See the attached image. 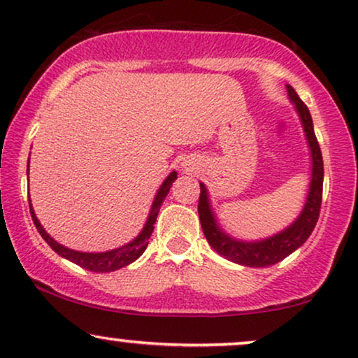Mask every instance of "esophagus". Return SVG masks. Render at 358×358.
Segmentation results:
<instances>
[{
  "label": "esophagus",
  "mask_w": 358,
  "mask_h": 358,
  "mask_svg": "<svg viewBox=\"0 0 358 358\" xmlns=\"http://www.w3.org/2000/svg\"><path fill=\"white\" fill-rule=\"evenodd\" d=\"M186 165H188V167H185V169L189 170V172H193V167H189V164H186Z\"/></svg>",
  "instance_id": "esophagus-1"
}]
</instances>
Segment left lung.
Masks as SVG:
<instances>
[{"instance_id": "8db88e82", "label": "left lung", "mask_w": 358, "mask_h": 358, "mask_svg": "<svg viewBox=\"0 0 358 358\" xmlns=\"http://www.w3.org/2000/svg\"><path fill=\"white\" fill-rule=\"evenodd\" d=\"M287 92H289L292 102L295 103V110L300 117L301 127H303L308 148L311 150L310 191L308 196H306L303 210H301L295 222L289 225L285 230L279 231V234L259 241H241L231 238L217 225V220H215L209 203L208 188H206L204 183H199L201 193L198 213L206 240L225 259L241 266H250V268H268V266L279 263V261L294 253L296 248H300L308 240L320 217L324 178L323 155H321L318 139L315 136L313 120H311L308 107L301 102V99L296 95L292 85H287Z\"/></svg>"}]
</instances>
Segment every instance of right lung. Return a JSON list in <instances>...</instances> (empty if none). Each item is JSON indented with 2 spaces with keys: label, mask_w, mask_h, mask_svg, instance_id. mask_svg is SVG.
Masks as SVG:
<instances>
[{
  "label": "right lung",
  "mask_w": 358,
  "mask_h": 358,
  "mask_svg": "<svg viewBox=\"0 0 358 358\" xmlns=\"http://www.w3.org/2000/svg\"><path fill=\"white\" fill-rule=\"evenodd\" d=\"M27 175H29V169H27ZM175 180H177V172H172L167 178H165L164 183L160 185L157 194H155V198H154V203H152V206H150L148 222H145L144 229L141 230V234L136 236L133 241H129V243H127L124 246H120V248L112 250V251H103V253H83V251L69 250V248H66V246L59 245L58 241H55L52 236L45 231L42 224L38 222V219L35 217L32 204H30V199H29L30 215H32L34 225L37 227L38 234L42 235V238L47 241V243L50 245V248H52L53 251H57L59 256H63V258L69 259L71 263L80 266V268L92 271V273H112V271L124 268V266L133 263V261L138 259L139 256L144 253L145 248H148L149 238L154 231V224H155V220H157L160 206H162L165 196L169 194L170 186H172Z\"/></svg>",
  "instance_id": "obj_1"
}]
</instances>
